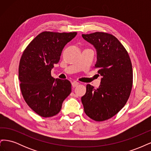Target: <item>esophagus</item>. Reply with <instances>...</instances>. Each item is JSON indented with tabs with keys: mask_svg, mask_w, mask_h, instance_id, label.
Returning <instances> with one entry per match:
<instances>
[{
	"mask_svg": "<svg viewBox=\"0 0 151 151\" xmlns=\"http://www.w3.org/2000/svg\"><path fill=\"white\" fill-rule=\"evenodd\" d=\"M79 84V83H78V82H77V81H74V82H72V86L73 88H75V87H77Z\"/></svg>",
	"mask_w": 151,
	"mask_h": 151,
	"instance_id": "34e87169",
	"label": "esophagus"
}]
</instances>
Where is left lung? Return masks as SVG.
<instances>
[{
    "label": "left lung",
    "instance_id": "8db88e82",
    "mask_svg": "<svg viewBox=\"0 0 151 151\" xmlns=\"http://www.w3.org/2000/svg\"><path fill=\"white\" fill-rule=\"evenodd\" d=\"M82 36L96 50L95 67L99 68L98 73L102 76L98 89L86 86L82 103L90 118L104 121L119 112L130 96L133 83L132 62L125 47L113 35L96 32Z\"/></svg>",
    "mask_w": 151,
    "mask_h": 151
}]
</instances>
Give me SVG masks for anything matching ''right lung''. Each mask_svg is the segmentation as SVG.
<instances>
[{"label": "right lung", "mask_w": 151, "mask_h": 151, "mask_svg": "<svg viewBox=\"0 0 151 151\" xmlns=\"http://www.w3.org/2000/svg\"><path fill=\"white\" fill-rule=\"evenodd\" d=\"M76 35V32H42L22 53L19 65L21 93L27 104L41 116L56 115L71 93L70 81L55 79L51 70L60 60L65 45Z\"/></svg>", "instance_id": "right-lung-1"}]
</instances>
